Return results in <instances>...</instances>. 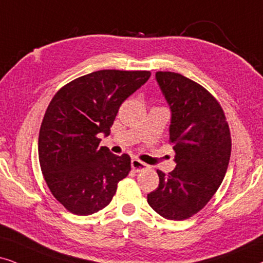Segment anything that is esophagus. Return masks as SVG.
<instances>
[{
	"instance_id": "esophagus-1",
	"label": "esophagus",
	"mask_w": 263,
	"mask_h": 263,
	"mask_svg": "<svg viewBox=\"0 0 263 263\" xmlns=\"http://www.w3.org/2000/svg\"><path fill=\"white\" fill-rule=\"evenodd\" d=\"M131 166H132V170L136 172L142 171V170H147L148 168V165L144 164V162L141 160H138V159H132Z\"/></svg>"
}]
</instances>
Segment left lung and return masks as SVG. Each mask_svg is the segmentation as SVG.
<instances>
[{
    "mask_svg": "<svg viewBox=\"0 0 263 263\" xmlns=\"http://www.w3.org/2000/svg\"><path fill=\"white\" fill-rule=\"evenodd\" d=\"M155 78L171 109L176 167L167 175L156 171L159 187L148 194V204L167 220H187L210 201L223 181L231 132L220 103L201 85L171 71H158Z\"/></svg>",
    "mask_w": 263,
    "mask_h": 263,
    "instance_id": "obj_1",
    "label": "left lung"
}]
</instances>
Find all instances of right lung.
<instances>
[{
    "label": "right lung",
    "instance_id": "right-lung-1",
    "mask_svg": "<svg viewBox=\"0 0 263 263\" xmlns=\"http://www.w3.org/2000/svg\"><path fill=\"white\" fill-rule=\"evenodd\" d=\"M151 71L99 70L72 80L52 98L39 135V160L49 191L68 211L87 216L109 205L131 158L99 147L122 102Z\"/></svg>",
    "mask_w": 263,
    "mask_h": 263
}]
</instances>
